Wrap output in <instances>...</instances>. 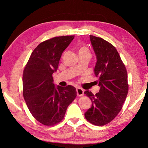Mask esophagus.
Here are the masks:
<instances>
[{
    "label": "esophagus",
    "mask_w": 148,
    "mask_h": 148,
    "mask_svg": "<svg viewBox=\"0 0 148 148\" xmlns=\"http://www.w3.org/2000/svg\"><path fill=\"white\" fill-rule=\"evenodd\" d=\"M77 93L78 96H82L84 94V90L80 87L77 88Z\"/></svg>",
    "instance_id": "esophagus-1"
}]
</instances>
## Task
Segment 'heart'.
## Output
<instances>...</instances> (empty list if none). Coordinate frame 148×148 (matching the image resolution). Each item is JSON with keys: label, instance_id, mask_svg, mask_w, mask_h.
<instances>
[{"label": "heart", "instance_id": "1", "mask_svg": "<svg viewBox=\"0 0 148 148\" xmlns=\"http://www.w3.org/2000/svg\"><path fill=\"white\" fill-rule=\"evenodd\" d=\"M78 53L79 56H88L90 57V52L89 49L85 46H80L78 48Z\"/></svg>", "mask_w": 148, "mask_h": 148}]
</instances>
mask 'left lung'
<instances>
[{
	"mask_svg": "<svg viewBox=\"0 0 148 148\" xmlns=\"http://www.w3.org/2000/svg\"><path fill=\"white\" fill-rule=\"evenodd\" d=\"M90 38L96 55L94 73L100 90L95 95L85 91L92 102L85 117L92 124L103 125L112 121L122 109L128 93L127 73L112 45L101 38L92 35Z\"/></svg>",
	"mask_w": 148,
	"mask_h": 148,
	"instance_id": "obj_1",
	"label": "left lung"
}]
</instances>
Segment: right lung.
I'll list each match as a JSON object with an SVG mask.
<instances>
[{
  "label": "right lung",
  "mask_w": 148,
  "mask_h": 148,
  "mask_svg": "<svg viewBox=\"0 0 148 148\" xmlns=\"http://www.w3.org/2000/svg\"><path fill=\"white\" fill-rule=\"evenodd\" d=\"M74 37H55L40 43L32 51L23 71L24 99L32 116L46 125L62 121L67 107L77 96L74 86H55L52 77L63 52Z\"/></svg>",
  "instance_id": "1"
}]
</instances>
